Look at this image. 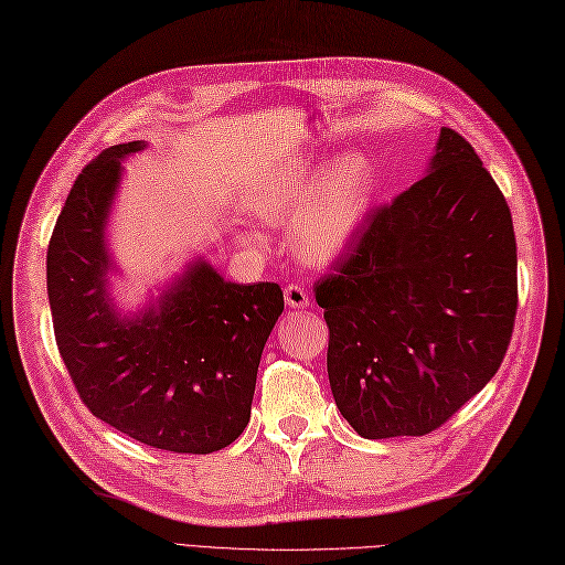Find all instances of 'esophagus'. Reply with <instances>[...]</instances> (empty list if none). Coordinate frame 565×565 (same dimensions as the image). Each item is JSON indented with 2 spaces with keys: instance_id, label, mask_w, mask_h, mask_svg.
<instances>
[{
  "instance_id": "1",
  "label": "esophagus",
  "mask_w": 565,
  "mask_h": 565,
  "mask_svg": "<svg viewBox=\"0 0 565 565\" xmlns=\"http://www.w3.org/2000/svg\"><path fill=\"white\" fill-rule=\"evenodd\" d=\"M284 300H286V306H288V308H294V310H302V308H308V306H310V300H308L306 288L298 286V284L286 286V291H284Z\"/></svg>"
}]
</instances>
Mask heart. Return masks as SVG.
Here are the masks:
<instances>
[{
  "label": "heart",
  "instance_id": "1",
  "mask_svg": "<svg viewBox=\"0 0 565 565\" xmlns=\"http://www.w3.org/2000/svg\"><path fill=\"white\" fill-rule=\"evenodd\" d=\"M374 202V169L363 152L320 167L296 159L255 185L253 212L269 224H294V250L308 265H329L351 248Z\"/></svg>",
  "mask_w": 565,
  "mask_h": 565
}]
</instances>
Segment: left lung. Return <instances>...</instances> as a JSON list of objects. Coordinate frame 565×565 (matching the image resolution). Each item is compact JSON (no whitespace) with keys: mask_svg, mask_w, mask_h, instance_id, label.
<instances>
[{"mask_svg":"<svg viewBox=\"0 0 565 565\" xmlns=\"http://www.w3.org/2000/svg\"><path fill=\"white\" fill-rule=\"evenodd\" d=\"M337 408L365 439L423 437L494 377L518 308L511 210L472 145L441 128L425 177L370 212L315 286Z\"/></svg>","mask_w":565,"mask_h":565,"instance_id":"obj_1","label":"left lung"}]
</instances>
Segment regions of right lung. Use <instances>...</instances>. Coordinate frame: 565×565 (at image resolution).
I'll return each instance as SVG.
<instances>
[{
	"label": "right lung",
	"instance_id": "right-lung-1",
	"mask_svg": "<svg viewBox=\"0 0 565 565\" xmlns=\"http://www.w3.org/2000/svg\"><path fill=\"white\" fill-rule=\"evenodd\" d=\"M145 148V140L111 145L71 188L47 248L54 337L99 420L162 451L212 454L250 420L259 358L284 294L279 284L226 281L193 257L136 312L117 306L107 226L121 162Z\"/></svg>",
	"mask_w": 565,
	"mask_h": 565
}]
</instances>
